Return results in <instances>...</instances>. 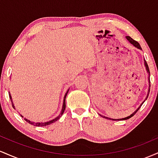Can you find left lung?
<instances>
[{
	"mask_svg": "<svg viewBox=\"0 0 158 158\" xmlns=\"http://www.w3.org/2000/svg\"><path fill=\"white\" fill-rule=\"evenodd\" d=\"M126 39H127V40H128V41H129L130 43H131V44H133L134 46L136 47V48H138V49H140V50H142V48H141L140 45H139V43L137 42V41H136L135 40H134L133 39H131V38L130 37V36H126ZM144 64H145V66H146V70H147V73H148V74H150V73H149V69H148V66L147 63H146V61H145V62H144ZM142 104H143V103H142ZM142 104H141V106H142ZM139 108H138V109H137V110H136L134 112V113L131 114V115H130V116H129V117H126V118H123V119H113V120H125V119H128L131 118V117H133V116L135 115V114L136 113H137V110H139ZM106 118L108 119H110V118H108V117H106Z\"/></svg>",
	"mask_w": 158,
	"mask_h": 158,
	"instance_id": "left-lung-1",
	"label": "left lung"
}]
</instances>
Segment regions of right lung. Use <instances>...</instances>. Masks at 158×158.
<instances>
[{
    "instance_id": "obj_1",
    "label": "right lung",
    "mask_w": 158,
    "mask_h": 158,
    "mask_svg": "<svg viewBox=\"0 0 158 158\" xmlns=\"http://www.w3.org/2000/svg\"><path fill=\"white\" fill-rule=\"evenodd\" d=\"M68 91H67V93H66V94H65V96H64V102H63L62 109H61V112L60 115L58 116V117H56V119H52V120L49 121V122H47V123H35L34 126H48V125L52 124V123H53L54 122H56V120H58V119L60 118L61 115H62L63 113H64V110H65V107H66V104H65V99H66V96H67V94H68ZM10 97L11 101H12V98H11V96H10ZM12 106H13V108H14V105H12ZM21 117H22V116H21ZM25 119V120H26L27 122L28 123H30V124H34V123L30 122V121L28 120V119Z\"/></svg>"
}]
</instances>
